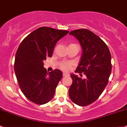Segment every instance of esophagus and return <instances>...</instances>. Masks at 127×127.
I'll return each instance as SVG.
<instances>
[{
	"label": "esophagus",
	"instance_id": "34e87169",
	"mask_svg": "<svg viewBox=\"0 0 127 127\" xmlns=\"http://www.w3.org/2000/svg\"><path fill=\"white\" fill-rule=\"evenodd\" d=\"M63 76H68L69 74H68V73H63Z\"/></svg>",
	"mask_w": 127,
	"mask_h": 127
}]
</instances>
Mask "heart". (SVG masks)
Masks as SVG:
<instances>
[{
	"instance_id": "heart-1",
	"label": "heart",
	"mask_w": 127,
	"mask_h": 127,
	"mask_svg": "<svg viewBox=\"0 0 127 127\" xmlns=\"http://www.w3.org/2000/svg\"><path fill=\"white\" fill-rule=\"evenodd\" d=\"M71 64L70 63V62H64V63L61 64V68L62 70H65V71H67L70 69V66H71Z\"/></svg>"
}]
</instances>
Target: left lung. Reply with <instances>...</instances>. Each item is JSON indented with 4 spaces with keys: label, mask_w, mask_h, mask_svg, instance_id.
<instances>
[{
    "label": "left lung",
    "mask_w": 127,
    "mask_h": 127,
    "mask_svg": "<svg viewBox=\"0 0 127 127\" xmlns=\"http://www.w3.org/2000/svg\"><path fill=\"white\" fill-rule=\"evenodd\" d=\"M79 41L83 49L75 72L86 75L84 79L71 74L73 83L69 89L71 101L81 106L89 105L102 94L111 72V56L109 48L99 36L89 30L70 32Z\"/></svg>",
    "instance_id": "8db88e82"
}]
</instances>
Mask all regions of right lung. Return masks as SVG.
Listing matches in <instances>:
<instances>
[{
  "mask_svg": "<svg viewBox=\"0 0 127 127\" xmlns=\"http://www.w3.org/2000/svg\"><path fill=\"white\" fill-rule=\"evenodd\" d=\"M68 32L41 27L27 35L19 44L14 69L21 90L32 102L44 104L54 96L62 72L56 69L48 73L43 61L51 57L57 41Z\"/></svg>",
  "mask_w": 127,
  "mask_h": 127,
  "instance_id": "add662e5",
  "label": "right lung"
}]
</instances>
